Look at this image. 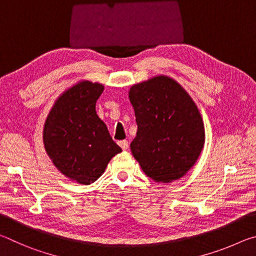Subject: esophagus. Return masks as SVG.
Returning <instances> with one entry per match:
<instances>
[{
  "mask_svg": "<svg viewBox=\"0 0 256 256\" xmlns=\"http://www.w3.org/2000/svg\"><path fill=\"white\" fill-rule=\"evenodd\" d=\"M118 144L120 148L123 150H126L128 148V142L126 140H122V141H118Z\"/></svg>",
  "mask_w": 256,
  "mask_h": 256,
  "instance_id": "esophagus-1",
  "label": "esophagus"
}]
</instances>
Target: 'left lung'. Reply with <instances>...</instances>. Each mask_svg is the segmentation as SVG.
Segmentation results:
<instances>
[{
    "label": "left lung",
    "mask_w": 256,
    "mask_h": 256,
    "mask_svg": "<svg viewBox=\"0 0 256 256\" xmlns=\"http://www.w3.org/2000/svg\"><path fill=\"white\" fill-rule=\"evenodd\" d=\"M128 98L138 124L130 146L133 157L157 183L182 178L196 162L206 141L192 97L172 78L160 74L133 84Z\"/></svg>",
    "instance_id": "8db88e82"
}]
</instances>
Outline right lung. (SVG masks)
<instances>
[{
    "mask_svg": "<svg viewBox=\"0 0 256 256\" xmlns=\"http://www.w3.org/2000/svg\"><path fill=\"white\" fill-rule=\"evenodd\" d=\"M102 92L104 84L98 82H76L56 99L42 130L46 154L54 166L84 185L96 182L122 151L96 112Z\"/></svg>",
    "mask_w": 256,
    "mask_h": 256,
    "instance_id": "add662e5",
    "label": "right lung"
}]
</instances>
